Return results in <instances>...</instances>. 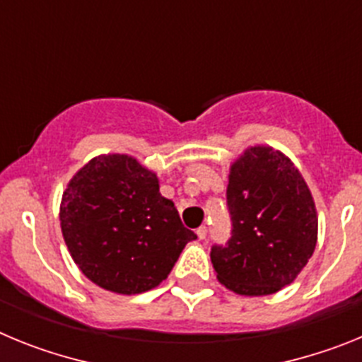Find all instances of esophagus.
Here are the masks:
<instances>
[{
    "label": "esophagus",
    "mask_w": 362,
    "mask_h": 362,
    "mask_svg": "<svg viewBox=\"0 0 362 362\" xmlns=\"http://www.w3.org/2000/svg\"><path fill=\"white\" fill-rule=\"evenodd\" d=\"M196 233H197V238H199L201 241H203V239H206V233H209V228H206V226H199Z\"/></svg>",
    "instance_id": "1"
}]
</instances>
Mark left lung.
<instances>
[{
	"label": "left lung",
	"instance_id": "left-lung-1",
	"mask_svg": "<svg viewBox=\"0 0 362 362\" xmlns=\"http://www.w3.org/2000/svg\"><path fill=\"white\" fill-rule=\"evenodd\" d=\"M232 238L210 252L217 281L239 296L259 297L293 283L317 245L312 192L288 156L254 145L230 165Z\"/></svg>",
	"mask_w": 362,
	"mask_h": 362
}]
</instances>
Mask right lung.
<instances>
[{"mask_svg":"<svg viewBox=\"0 0 362 362\" xmlns=\"http://www.w3.org/2000/svg\"><path fill=\"white\" fill-rule=\"evenodd\" d=\"M59 223L86 279L121 296L159 286L197 238L161 196L158 174L129 153H101L83 165L63 190Z\"/></svg>","mask_w":362,"mask_h":362,"instance_id":"add662e5","label":"right lung"}]
</instances>
